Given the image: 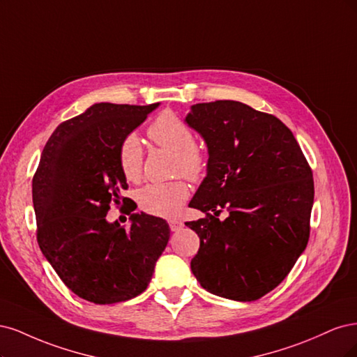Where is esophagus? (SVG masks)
I'll return each instance as SVG.
<instances>
[{
  "label": "esophagus",
  "mask_w": 357,
  "mask_h": 357,
  "mask_svg": "<svg viewBox=\"0 0 357 357\" xmlns=\"http://www.w3.org/2000/svg\"><path fill=\"white\" fill-rule=\"evenodd\" d=\"M169 227L172 231H178V229L183 227V222L181 220H169Z\"/></svg>",
  "instance_id": "obj_1"
}]
</instances>
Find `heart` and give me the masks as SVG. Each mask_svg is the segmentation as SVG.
Instances as JSON below:
<instances>
[{
	"label": "heart",
	"mask_w": 357,
	"mask_h": 357,
	"mask_svg": "<svg viewBox=\"0 0 357 357\" xmlns=\"http://www.w3.org/2000/svg\"><path fill=\"white\" fill-rule=\"evenodd\" d=\"M148 136L155 145L175 153L174 175L200 181L208 170V155L195 144L190 126L174 112H163L149 124ZM117 162L121 175L132 183L142 179L144 148L135 133L126 135L117 148ZM190 197V185L183 179L167 183H151L137 192L139 208L154 216L172 218L181 212Z\"/></svg>",
	"instance_id": "heart-1"
}]
</instances>
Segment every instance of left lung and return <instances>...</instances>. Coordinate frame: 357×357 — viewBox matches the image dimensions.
Here are the masks:
<instances>
[{
    "mask_svg": "<svg viewBox=\"0 0 357 357\" xmlns=\"http://www.w3.org/2000/svg\"><path fill=\"white\" fill-rule=\"evenodd\" d=\"M185 121L209 148L208 176L190 203L206 216L185 222L200 237L191 271L218 296L259 300L308 243L312 167L289 128L246 103H195Z\"/></svg>",
    "mask_w": 357,
    "mask_h": 357,
    "instance_id": "left-lung-1",
    "label": "left lung"
}]
</instances>
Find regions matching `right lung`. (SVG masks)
<instances>
[{"label": "right lung", "instance_id": "1", "mask_svg": "<svg viewBox=\"0 0 357 357\" xmlns=\"http://www.w3.org/2000/svg\"><path fill=\"white\" fill-rule=\"evenodd\" d=\"M157 105L95 103L57 126L33 174L38 246L68 289L90 303L142 294L169 241L165 220L132 213L136 204L123 197L129 185L117 162L120 141ZM126 204L132 225H109L110 206Z\"/></svg>", "mask_w": 357, "mask_h": 357}]
</instances>
